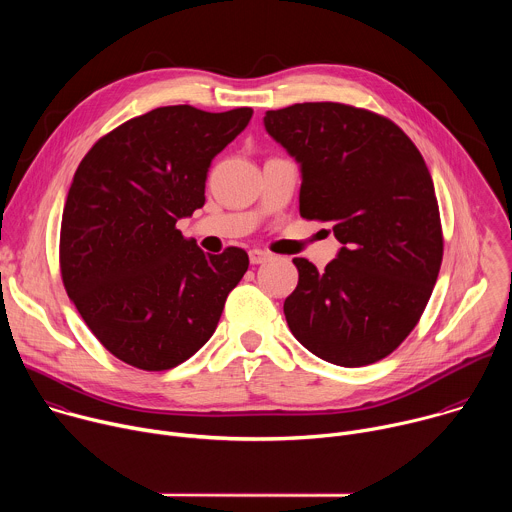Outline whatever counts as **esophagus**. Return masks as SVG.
<instances>
[{
  "mask_svg": "<svg viewBox=\"0 0 512 512\" xmlns=\"http://www.w3.org/2000/svg\"><path fill=\"white\" fill-rule=\"evenodd\" d=\"M269 253H265V251H261V249H251L249 251V261L253 263V265H261V263H265V261H269Z\"/></svg>",
  "mask_w": 512,
  "mask_h": 512,
  "instance_id": "34e87169",
  "label": "esophagus"
}]
</instances>
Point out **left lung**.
I'll list each match as a JSON object with an SVG mask.
<instances>
[{"label": "left lung", "instance_id": "left-lung-1", "mask_svg": "<svg viewBox=\"0 0 512 512\" xmlns=\"http://www.w3.org/2000/svg\"><path fill=\"white\" fill-rule=\"evenodd\" d=\"M265 131L300 164V214L332 223L336 259L300 279L287 326L312 354L364 367L391 354L419 322L440 273L444 239L429 170L389 119L342 103L267 111Z\"/></svg>", "mask_w": 512, "mask_h": 512}]
</instances>
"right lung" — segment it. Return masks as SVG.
Wrapping results in <instances>:
<instances>
[{"mask_svg": "<svg viewBox=\"0 0 512 512\" xmlns=\"http://www.w3.org/2000/svg\"><path fill=\"white\" fill-rule=\"evenodd\" d=\"M251 107H160L101 137L72 178L60 227L66 294L99 342L143 371H168L214 334L249 257L204 253L176 229L204 206L210 162Z\"/></svg>", "mask_w": 512, "mask_h": 512, "instance_id": "add662e5", "label": "right lung"}]
</instances>
